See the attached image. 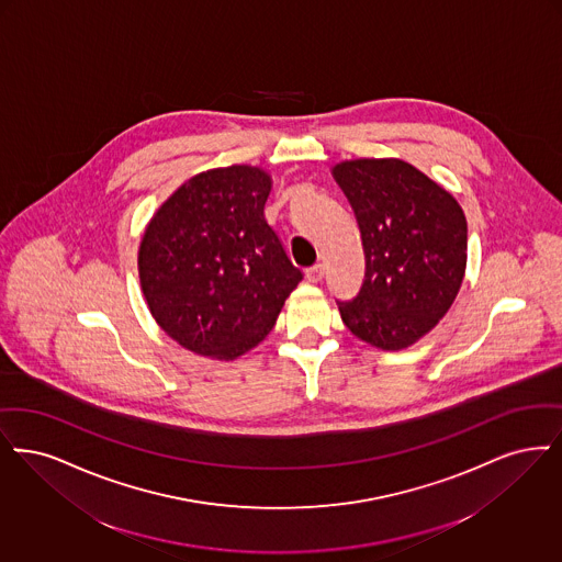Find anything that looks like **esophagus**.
I'll return each mask as SVG.
<instances>
[{
    "instance_id": "esophagus-1",
    "label": "esophagus",
    "mask_w": 562,
    "mask_h": 562,
    "mask_svg": "<svg viewBox=\"0 0 562 562\" xmlns=\"http://www.w3.org/2000/svg\"><path fill=\"white\" fill-rule=\"evenodd\" d=\"M323 274H325V269H323V265H315V267L306 269V279H308L311 283H318V281L323 279Z\"/></svg>"
}]
</instances>
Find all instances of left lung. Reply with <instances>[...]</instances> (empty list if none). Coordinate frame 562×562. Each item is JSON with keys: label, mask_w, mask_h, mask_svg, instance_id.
I'll return each instance as SVG.
<instances>
[{"label": "left lung", "mask_w": 562, "mask_h": 562, "mask_svg": "<svg viewBox=\"0 0 562 562\" xmlns=\"http://www.w3.org/2000/svg\"><path fill=\"white\" fill-rule=\"evenodd\" d=\"M361 228L366 279L338 300L361 340L401 350L426 336L460 292L468 226L458 201L401 159H355L334 168Z\"/></svg>", "instance_id": "1"}]
</instances>
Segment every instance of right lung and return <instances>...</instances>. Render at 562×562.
<instances>
[{
  "instance_id": "add662e5",
  "label": "right lung",
  "mask_w": 562,
  "mask_h": 562,
  "mask_svg": "<svg viewBox=\"0 0 562 562\" xmlns=\"http://www.w3.org/2000/svg\"><path fill=\"white\" fill-rule=\"evenodd\" d=\"M270 176L196 173L148 222L138 272L150 315L196 355L233 361L267 338L302 281L265 218Z\"/></svg>"
}]
</instances>
